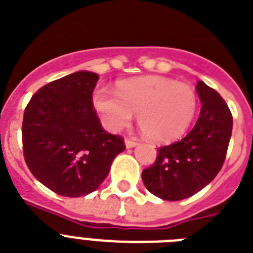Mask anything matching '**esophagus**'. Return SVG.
Masks as SVG:
<instances>
[{
  "label": "esophagus",
  "mask_w": 253,
  "mask_h": 253,
  "mask_svg": "<svg viewBox=\"0 0 253 253\" xmlns=\"http://www.w3.org/2000/svg\"><path fill=\"white\" fill-rule=\"evenodd\" d=\"M124 143H125V147H126V149H131V147H135V146H137V142L133 141V139H128V138L125 139Z\"/></svg>",
  "instance_id": "34e87169"
}]
</instances>
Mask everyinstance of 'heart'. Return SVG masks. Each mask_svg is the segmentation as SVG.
I'll list each match as a JSON object with an SVG mask.
<instances>
[{"label":"heart","instance_id":"1","mask_svg":"<svg viewBox=\"0 0 253 253\" xmlns=\"http://www.w3.org/2000/svg\"><path fill=\"white\" fill-rule=\"evenodd\" d=\"M93 104L108 130H122L137 114L146 138L169 143L187 131L197 112L198 97L186 83L164 76H142L118 83L116 93L98 87Z\"/></svg>","mask_w":253,"mask_h":253}]
</instances>
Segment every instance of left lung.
<instances>
[{"mask_svg":"<svg viewBox=\"0 0 253 253\" xmlns=\"http://www.w3.org/2000/svg\"><path fill=\"white\" fill-rule=\"evenodd\" d=\"M197 93L199 118L181 141L158 149L151 167L142 172L146 189L164 200H182L213 181L225 162L233 130V116L220 94L203 81Z\"/></svg>","mask_w":253,"mask_h":253,"instance_id":"left-lung-1","label":"left lung"}]
</instances>
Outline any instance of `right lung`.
Segmentation results:
<instances>
[{
  "label": "right lung",
  "instance_id": "obj_1",
  "mask_svg": "<svg viewBox=\"0 0 253 253\" xmlns=\"http://www.w3.org/2000/svg\"><path fill=\"white\" fill-rule=\"evenodd\" d=\"M99 76L89 71L51 81L29 101L23 119V151L32 174L62 197H85L99 187L122 137L103 130L93 108Z\"/></svg>",
  "mask_w": 253,
  "mask_h": 253
}]
</instances>
